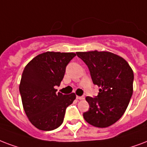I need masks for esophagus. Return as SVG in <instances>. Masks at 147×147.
<instances>
[{
    "label": "esophagus",
    "instance_id": "obj_1",
    "mask_svg": "<svg viewBox=\"0 0 147 147\" xmlns=\"http://www.w3.org/2000/svg\"><path fill=\"white\" fill-rule=\"evenodd\" d=\"M76 98L78 99V100H82V99H84L85 98V97H83V96H76Z\"/></svg>",
    "mask_w": 147,
    "mask_h": 147
}]
</instances>
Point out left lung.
Instances as JSON below:
<instances>
[{
	"instance_id": "left-lung-1",
	"label": "left lung",
	"mask_w": 147,
	"mask_h": 147,
	"mask_svg": "<svg viewBox=\"0 0 147 147\" xmlns=\"http://www.w3.org/2000/svg\"><path fill=\"white\" fill-rule=\"evenodd\" d=\"M87 65L92 79L99 88L97 97L87 96L89 109L85 120L98 128L117 122L128 106L133 92V69L125 59L109 51L76 52Z\"/></svg>"
}]
</instances>
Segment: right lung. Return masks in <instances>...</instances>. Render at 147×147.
I'll list each match as a JSON object with an SVG mask.
<instances>
[{
	"label": "right lung",
	"instance_id": "right-lung-1",
	"mask_svg": "<svg viewBox=\"0 0 147 147\" xmlns=\"http://www.w3.org/2000/svg\"><path fill=\"white\" fill-rule=\"evenodd\" d=\"M76 55L74 52L46 51L24 68L19 86L22 105L29 121L40 130H53L61 126L66 108L76 99L74 92L63 95L55 88Z\"/></svg>",
	"mask_w": 147,
	"mask_h": 147
}]
</instances>
